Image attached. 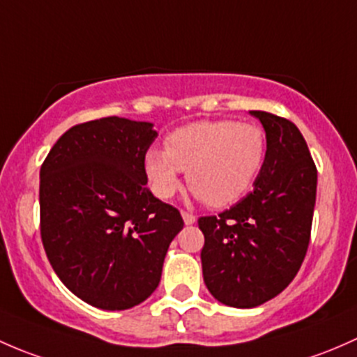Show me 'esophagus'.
Listing matches in <instances>:
<instances>
[{
  "instance_id": "obj_1",
  "label": "esophagus",
  "mask_w": 357,
  "mask_h": 357,
  "mask_svg": "<svg viewBox=\"0 0 357 357\" xmlns=\"http://www.w3.org/2000/svg\"><path fill=\"white\" fill-rule=\"evenodd\" d=\"M182 218L185 225H192V223H196V216L189 211H182Z\"/></svg>"
}]
</instances>
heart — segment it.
<instances>
[{
	"mask_svg": "<svg viewBox=\"0 0 357 357\" xmlns=\"http://www.w3.org/2000/svg\"><path fill=\"white\" fill-rule=\"evenodd\" d=\"M268 142L256 123L203 120L183 125L149 149L144 170L154 196L170 199L187 172L190 189L213 208L237 203L255 187L266 161Z\"/></svg>",
	"mask_w": 357,
	"mask_h": 357,
	"instance_id": "1",
	"label": "heart"
}]
</instances>
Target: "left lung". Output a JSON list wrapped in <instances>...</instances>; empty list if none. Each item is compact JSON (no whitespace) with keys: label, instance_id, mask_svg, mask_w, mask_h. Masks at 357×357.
Instances as JSON below:
<instances>
[{"label":"left lung","instance_id":"1","mask_svg":"<svg viewBox=\"0 0 357 357\" xmlns=\"http://www.w3.org/2000/svg\"><path fill=\"white\" fill-rule=\"evenodd\" d=\"M266 132V161L255 189L218 216L197 220L204 284L232 307H256L282 292L307 252L316 203L314 161L299 128L251 112Z\"/></svg>","mask_w":357,"mask_h":357}]
</instances>
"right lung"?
<instances>
[{
	"mask_svg": "<svg viewBox=\"0 0 357 357\" xmlns=\"http://www.w3.org/2000/svg\"><path fill=\"white\" fill-rule=\"evenodd\" d=\"M153 123L106 116L68 128L41 165V238L70 292L122 311L156 290L180 211L148 189Z\"/></svg>",
	"mask_w": 357,
	"mask_h": 357,
	"instance_id": "add662e5",
	"label": "right lung"
}]
</instances>
